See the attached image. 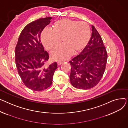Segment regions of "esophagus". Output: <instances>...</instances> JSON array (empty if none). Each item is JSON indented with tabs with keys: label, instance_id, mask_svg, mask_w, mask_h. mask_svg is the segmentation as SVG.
I'll return each instance as SVG.
<instances>
[{
	"label": "esophagus",
	"instance_id": "34e87169",
	"mask_svg": "<svg viewBox=\"0 0 128 128\" xmlns=\"http://www.w3.org/2000/svg\"><path fill=\"white\" fill-rule=\"evenodd\" d=\"M63 64L62 62H57V65L58 66H60L61 64Z\"/></svg>",
	"mask_w": 128,
	"mask_h": 128
}]
</instances>
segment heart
<instances>
[{
	"mask_svg": "<svg viewBox=\"0 0 128 128\" xmlns=\"http://www.w3.org/2000/svg\"><path fill=\"white\" fill-rule=\"evenodd\" d=\"M52 30L45 29L41 34L42 44L46 50L52 51L61 43L64 46L51 53L55 60H65L73 54L77 55L83 50L90 38V28L85 22L69 18L56 20Z\"/></svg>",
	"mask_w": 128,
	"mask_h": 128,
	"instance_id": "b5f03b06",
	"label": "heart"
}]
</instances>
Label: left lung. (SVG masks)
I'll list each match as a JSON object with an SVG mask.
<instances>
[{
  "label": "left lung",
  "instance_id": "1",
  "mask_svg": "<svg viewBox=\"0 0 128 128\" xmlns=\"http://www.w3.org/2000/svg\"><path fill=\"white\" fill-rule=\"evenodd\" d=\"M92 34L81 53L70 61V80L73 87L89 89L96 86L104 73L108 54L101 36L94 26Z\"/></svg>",
  "mask_w": 128,
  "mask_h": 128
}]
</instances>
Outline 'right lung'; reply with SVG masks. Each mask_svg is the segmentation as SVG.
Listing matches in <instances>:
<instances>
[{"mask_svg":"<svg viewBox=\"0 0 128 128\" xmlns=\"http://www.w3.org/2000/svg\"><path fill=\"white\" fill-rule=\"evenodd\" d=\"M51 17L30 22L22 29L15 50L18 73L25 85L34 91H42L52 84L57 63L46 66L49 58L40 40L43 29L50 22Z\"/></svg>","mask_w":128,"mask_h":128,"instance_id":"obj_1","label":"right lung"}]
</instances>
